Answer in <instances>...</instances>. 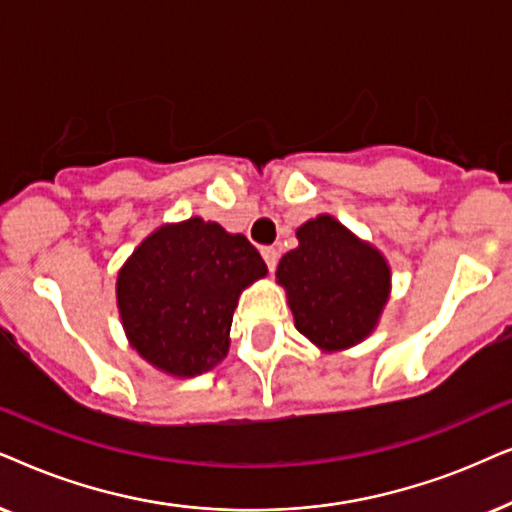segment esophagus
Masks as SVG:
<instances>
[{"label":"esophagus","instance_id":"1","mask_svg":"<svg viewBox=\"0 0 512 512\" xmlns=\"http://www.w3.org/2000/svg\"><path fill=\"white\" fill-rule=\"evenodd\" d=\"M262 257H264V262H267L269 271H276V264H278V250H276V248H262Z\"/></svg>","mask_w":512,"mask_h":512}]
</instances>
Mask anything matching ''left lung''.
<instances>
[{
  "mask_svg": "<svg viewBox=\"0 0 512 512\" xmlns=\"http://www.w3.org/2000/svg\"><path fill=\"white\" fill-rule=\"evenodd\" d=\"M297 238L276 271L297 330L325 351L349 349L377 325L391 283L388 264L330 215L302 224Z\"/></svg>",
  "mask_w": 512,
  "mask_h": 512,
  "instance_id": "8db88e82",
  "label": "left lung"
}]
</instances>
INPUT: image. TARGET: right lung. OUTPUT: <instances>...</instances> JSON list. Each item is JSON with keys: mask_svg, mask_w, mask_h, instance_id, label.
Masks as SVG:
<instances>
[{"mask_svg": "<svg viewBox=\"0 0 512 512\" xmlns=\"http://www.w3.org/2000/svg\"><path fill=\"white\" fill-rule=\"evenodd\" d=\"M267 276L248 238L201 217L154 231L117 278L133 349L177 377L208 372L229 351L238 295Z\"/></svg>", "mask_w": 512, "mask_h": 512, "instance_id": "add662e5", "label": "right lung"}]
</instances>
